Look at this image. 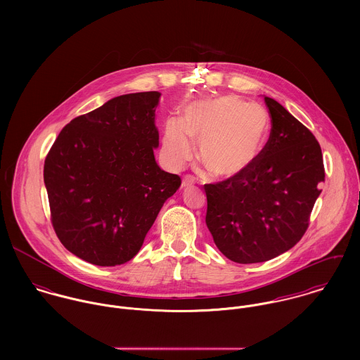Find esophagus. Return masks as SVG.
Listing matches in <instances>:
<instances>
[{"mask_svg": "<svg viewBox=\"0 0 360 360\" xmlns=\"http://www.w3.org/2000/svg\"><path fill=\"white\" fill-rule=\"evenodd\" d=\"M194 183H195V180H194L193 176H186V177L183 179V181H181V187H183V188H187V187H191Z\"/></svg>", "mask_w": 360, "mask_h": 360, "instance_id": "obj_1", "label": "esophagus"}]
</instances>
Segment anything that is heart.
<instances>
[{
	"label": "heart",
	"mask_w": 360,
	"mask_h": 360,
	"mask_svg": "<svg viewBox=\"0 0 360 360\" xmlns=\"http://www.w3.org/2000/svg\"><path fill=\"white\" fill-rule=\"evenodd\" d=\"M267 134L266 112L236 96H221L190 103L183 120L165 124L162 156L177 169L193 154L190 141L198 146V159L210 176L234 179L251 167Z\"/></svg>",
	"instance_id": "heart-1"
}]
</instances>
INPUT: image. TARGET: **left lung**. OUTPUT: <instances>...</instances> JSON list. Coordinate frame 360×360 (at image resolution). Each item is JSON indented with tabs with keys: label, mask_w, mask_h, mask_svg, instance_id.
<instances>
[{
	"label": "left lung",
	"mask_w": 360,
	"mask_h": 360,
	"mask_svg": "<svg viewBox=\"0 0 360 360\" xmlns=\"http://www.w3.org/2000/svg\"><path fill=\"white\" fill-rule=\"evenodd\" d=\"M264 103L271 130L255 162L234 179L204 186L206 226L216 247L244 264L278 257L302 238L324 181L311 131L276 100Z\"/></svg>",
	"instance_id": "8db88e82"
}]
</instances>
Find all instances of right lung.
I'll list each match as a JSON object with an SVG mask.
<instances>
[{
  "instance_id": "right-lung-1",
  "label": "right lung",
  "mask_w": 360,
  "mask_h": 360,
  "mask_svg": "<svg viewBox=\"0 0 360 360\" xmlns=\"http://www.w3.org/2000/svg\"><path fill=\"white\" fill-rule=\"evenodd\" d=\"M159 97L126 94L75 117L46 158L52 227L69 252L89 263L116 266L136 257L181 184L155 160Z\"/></svg>"
}]
</instances>
